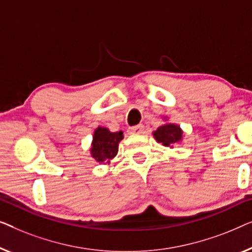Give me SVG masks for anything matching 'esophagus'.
<instances>
[{"mask_svg":"<svg viewBox=\"0 0 252 252\" xmlns=\"http://www.w3.org/2000/svg\"><path fill=\"white\" fill-rule=\"evenodd\" d=\"M144 130H145V126L143 125H138L130 127L129 132L133 134H140V133H144Z\"/></svg>","mask_w":252,"mask_h":252,"instance_id":"1","label":"esophagus"}]
</instances>
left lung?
Returning <instances> with one entry per match:
<instances>
[{
    "instance_id": "1",
    "label": "left lung",
    "mask_w": 252,
    "mask_h": 252,
    "mask_svg": "<svg viewBox=\"0 0 252 252\" xmlns=\"http://www.w3.org/2000/svg\"><path fill=\"white\" fill-rule=\"evenodd\" d=\"M154 138L158 143H161L163 146L172 147L173 145L182 140L183 131L178 126L171 125H163L157 131H154Z\"/></svg>"
}]
</instances>
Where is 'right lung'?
Wrapping results in <instances>:
<instances>
[{
  "instance_id": "obj_1",
  "label": "right lung",
  "mask_w": 252,
  "mask_h": 252,
  "mask_svg": "<svg viewBox=\"0 0 252 252\" xmlns=\"http://www.w3.org/2000/svg\"><path fill=\"white\" fill-rule=\"evenodd\" d=\"M123 139V132H111L106 127L99 126L94 133L91 155L99 163H108L118 154L119 143Z\"/></svg>"
}]
</instances>
